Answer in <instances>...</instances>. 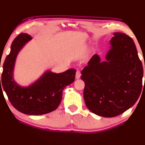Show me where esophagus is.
Wrapping results in <instances>:
<instances>
[{"label":"esophagus","mask_w":145,"mask_h":145,"mask_svg":"<svg viewBox=\"0 0 145 145\" xmlns=\"http://www.w3.org/2000/svg\"><path fill=\"white\" fill-rule=\"evenodd\" d=\"M81 76V73H80V71H76V79H79Z\"/></svg>","instance_id":"34e87169"}]
</instances>
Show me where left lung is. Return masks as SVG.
<instances>
[{
  "instance_id": "8db88e82",
  "label": "left lung",
  "mask_w": 145,
  "mask_h": 145,
  "mask_svg": "<svg viewBox=\"0 0 145 145\" xmlns=\"http://www.w3.org/2000/svg\"><path fill=\"white\" fill-rule=\"evenodd\" d=\"M113 36L106 61H101L96 54L81 71L86 107L105 118L118 116L132 107L142 86L143 68L133 40L123 33Z\"/></svg>"
}]
</instances>
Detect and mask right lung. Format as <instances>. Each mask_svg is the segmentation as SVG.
Listing matches in <instances>:
<instances>
[{
  "label": "right lung",
  "instance_id": "1",
  "mask_svg": "<svg viewBox=\"0 0 145 145\" xmlns=\"http://www.w3.org/2000/svg\"><path fill=\"white\" fill-rule=\"evenodd\" d=\"M32 39V36L24 33H21L14 39L10 53L3 63L0 90L2 86L8 100L17 110L24 114L38 116L51 112L58 107L62 99L63 90L74 82L76 71L69 69L65 72L56 74L48 70L29 86L17 84L13 79L17 56Z\"/></svg>",
  "mask_w": 145,
  "mask_h": 145
}]
</instances>
